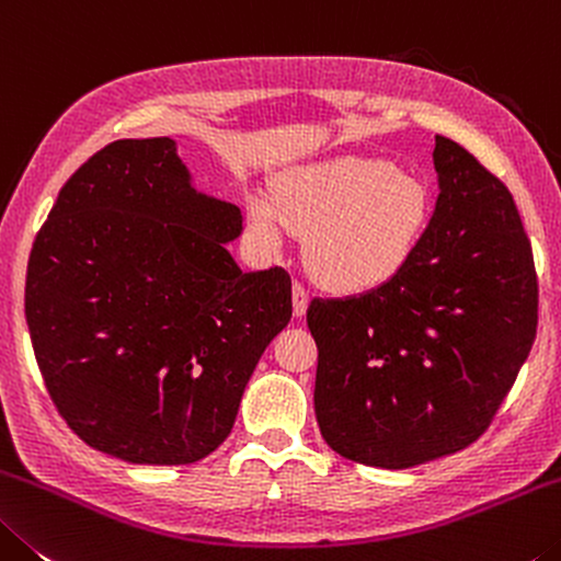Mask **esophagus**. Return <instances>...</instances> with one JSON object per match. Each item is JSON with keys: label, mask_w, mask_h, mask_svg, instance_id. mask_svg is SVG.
I'll list each match as a JSON object with an SVG mask.
<instances>
[{"label": "esophagus", "mask_w": 561, "mask_h": 561, "mask_svg": "<svg viewBox=\"0 0 561 561\" xmlns=\"http://www.w3.org/2000/svg\"><path fill=\"white\" fill-rule=\"evenodd\" d=\"M308 290L300 286V283H293V313H296V318H302L306 316L308 310Z\"/></svg>", "instance_id": "esophagus-1"}]
</instances>
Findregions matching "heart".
<instances>
[{"instance_id":"b5f03b06","label":"heart","mask_w":561,"mask_h":561,"mask_svg":"<svg viewBox=\"0 0 561 561\" xmlns=\"http://www.w3.org/2000/svg\"><path fill=\"white\" fill-rule=\"evenodd\" d=\"M427 188L388 161L343 156L283 173L273 198H248V233L278 253L306 238V265L328 290L367 293L405 271L430 226Z\"/></svg>"}]
</instances>
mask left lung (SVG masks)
I'll return each instance as SVG.
<instances>
[{
	"mask_svg": "<svg viewBox=\"0 0 561 561\" xmlns=\"http://www.w3.org/2000/svg\"><path fill=\"white\" fill-rule=\"evenodd\" d=\"M437 204L398 278L308 306L316 417L345 460L405 470L490 427L537 335V273L507 186L435 136Z\"/></svg>",
	"mask_w": 561,
	"mask_h": 561,
	"instance_id": "left-lung-1",
	"label": "left lung"
}]
</instances>
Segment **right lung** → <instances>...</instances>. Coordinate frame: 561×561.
I'll return each mask as SVG.
<instances>
[{
    "label": "right lung",
    "mask_w": 561,
    "mask_h": 561,
    "mask_svg": "<svg viewBox=\"0 0 561 561\" xmlns=\"http://www.w3.org/2000/svg\"><path fill=\"white\" fill-rule=\"evenodd\" d=\"M241 208L201 194L176 141L122 139L64 183L32 245L24 316L44 385L89 447L191 465L231 435L288 325L290 275L243 273Z\"/></svg>",
    "instance_id": "right-lung-1"
}]
</instances>
